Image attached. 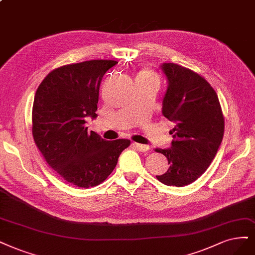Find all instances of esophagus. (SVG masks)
<instances>
[{
    "instance_id": "esophagus-1",
    "label": "esophagus",
    "mask_w": 255,
    "mask_h": 255,
    "mask_svg": "<svg viewBox=\"0 0 255 255\" xmlns=\"http://www.w3.org/2000/svg\"><path fill=\"white\" fill-rule=\"evenodd\" d=\"M133 145H134V147H136L137 150L140 151V152H147L148 148H150L145 144H140V143H136V142H134Z\"/></svg>"
}]
</instances>
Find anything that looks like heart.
Masks as SVG:
<instances>
[{
    "label": "heart",
    "instance_id": "heart-1",
    "mask_svg": "<svg viewBox=\"0 0 255 255\" xmlns=\"http://www.w3.org/2000/svg\"><path fill=\"white\" fill-rule=\"evenodd\" d=\"M140 76H143V77H146V78H152V79H155V80H157L156 76L151 72H143V73L140 74Z\"/></svg>",
    "mask_w": 255,
    "mask_h": 255
}]
</instances>
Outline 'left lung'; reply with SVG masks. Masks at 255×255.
Listing matches in <instances>:
<instances>
[{"mask_svg":"<svg viewBox=\"0 0 255 255\" xmlns=\"http://www.w3.org/2000/svg\"><path fill=\"white\" fill-rule=\"evenodd\" d=\"M161 67L169 82L162 115L175 128L172 146L155 148L170 164L156 177L166 186L183 187L199 178L214 159L224 137V114L216 92L203 76L174 63Z\"/></svg>","mask_w":255,"mask_h":255,"instance_id":"1","label":"left lung"}]
</instances>
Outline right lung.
<instances>
[{
	"instance_id": "add662e5",
	"label": "right lung",
	"mask_w": 255,
	"mask_h": 255,
	"mask_svg": "<svg viewBox=\"0 0 255 255\" xmlns=\"http://www.w3.org/2000/svg\"><path fill=\"white\" fill-rule=\"evenodd\" d=\"M114 60H90L60 66L39 85L32 105V137L51 169L79 188L96 187L115 169L128 139L109 141L87 131L97 117L99 87Z\"/></svg>"
}]
</instances>
